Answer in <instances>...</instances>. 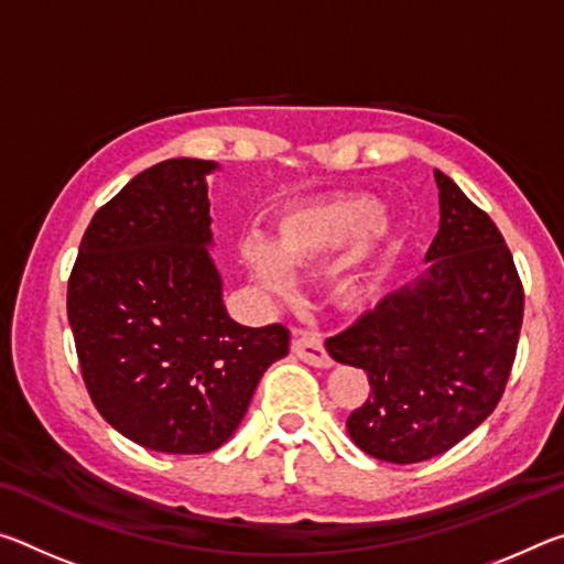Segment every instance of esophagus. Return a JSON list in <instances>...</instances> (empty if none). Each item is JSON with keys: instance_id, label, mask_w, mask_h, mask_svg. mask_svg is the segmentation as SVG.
<instances>
[{"instance_id": "34e87169", "label": "esophagus", "mask_w": 564, "mask_h": 564, "mask_svg": "<svg viewBox=\"0 0 564 564\" xmlns=\"http://www.w3.org/2000/svg\"><path fill=\"white\" fill-rule=\"evenodd\" d=\"M291 350L295 358H301L303 362H308L313 368H330L333 360L328 356L326 346H323L321 336L311 330H295L293 340H291Z\"/></svg>"}]
</instances>
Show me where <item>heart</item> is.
<instances>
[{"mask_svg": "<svg viewBox=\"0 0 564 564\" xmlns=\"http://www.w3.org/2000/svg\"><path fill=\"white\" fill-rule=\"evenodd\" d=\"M380 214L383 208L368 194H330L291 204L275 216V241L261 234L243 236L241 259L265 289L289 291L291 265L326 259L343 247L330 269L333 295L343 305H358L370 293V279L360 265L388 234V226L378 221Z\"/></svg>", "mask_w": 564, "mask_h": 564, "instance_id": "obj_1", "label": "heart"}]
</instances>
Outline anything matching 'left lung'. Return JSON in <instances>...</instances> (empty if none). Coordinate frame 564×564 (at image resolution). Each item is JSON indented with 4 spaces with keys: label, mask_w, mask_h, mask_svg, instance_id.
<instances>
[{
    "label": "left lung",
    "mask_w": 564,
    "mask_h": 564,
    "mask_svg": "<svg viewBox=\"0 0 564 564\" xmlns=\"http://www.w3.org/2000/svg\"><path fill=\"white\" fill-rule=\"evenodd\" d=\"M435 184L427 269L326 340L333 360L370 380L348 415L350 441L395 465L443 455L492 413L522 328V283L498 226L443 171Z\"/></svg>",
    "instance_id": "8db88e82"
}]
</instances>
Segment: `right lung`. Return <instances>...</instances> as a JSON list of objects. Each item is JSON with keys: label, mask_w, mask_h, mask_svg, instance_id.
Here are the masks:
<instances>
[{"label": "right lung", "mask_w": 564, "mask_h": 564, "mask_svg": "<svg viewBox=\"0 0 564 564\" xmlns=\"http://www.w3.org/2000/svg\"><path fill=\"white\" fill-rule=\"evenodd\" d=\"M216 161L169 159L94 214L66 313L101 417L141 447L202 455L241 423L271 362L289 356L281 323L228 316L206 176Z\"/></svg>", "instance_id": "1"}]
</instances>
